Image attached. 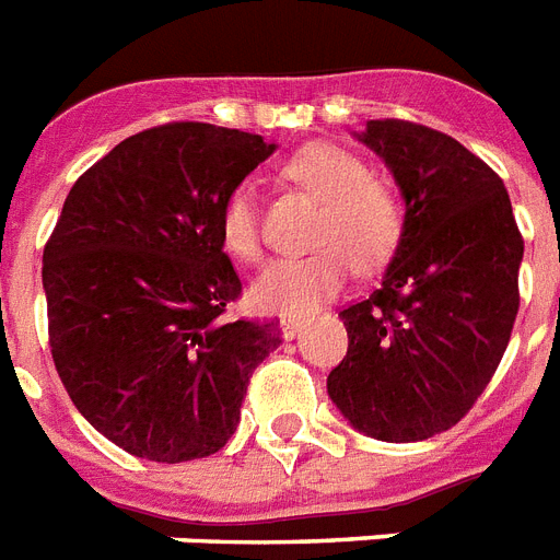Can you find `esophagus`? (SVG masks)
Returning a JSON list of instances; mask_svg holds the SVG:
<instances>
[{"label":"esophagus","mask_w":560,"mask_h":560,"mask_svg":"<svg viewBox=\"0 0 560 560\" xmlns=\"http://www.w3.org/2000/svg\"><path fill=\"white\" fill-rule=\"evenodd\" d=\"M280 329H283L285 340H294V337H298L300 331L306 329V323L300 320V317H285V320L280 323Z\"/></svg>","instance_id":"obj_1"}]
</instances>
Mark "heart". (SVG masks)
<instances>
[{
  "label": "heart",
  "instance_id": "heart-1",
  "mask_svg": "<svg viewBox=\"0 0 560 560\" xmlns=\"http://www.w3.org/2000/svg\"><path fill=\"white\" fill-rule=\"evenodd\" d=\"M285 177L323 200L312 231V254L269 262L252 283V303L275 314H312L343 289L349 269L372 271L389 260L400 240V208L389 188L369 179L363 160L346 148H300ZM220 240L240 260L260 257V223L252 186H237L220 211Z\"/></svg>",
  "mask_w": 560,
  "mask_h": 560
}]
</instances>
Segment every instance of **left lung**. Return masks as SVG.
I'll return each mask as SVG.
<instances>
[{
	"mask_svg": "<svg viewBox=\"0 0 560 560\" xmlns=\"http://www.w3.org/2000/svg\"><path fill=\"white\" fill-rule=\"evenodd\" d=\"M354 137L392 171L404 225L381 285L340 312L349 352L326 389L363 435L427 441L472 409L506 352L524 240L503 179L457 140L404 119Z\"/></svg>",
	"mask_w": 560,
	"mask_h": 560,
	"instance_id": "1",
	"label": "left lung"
}]
</instances>
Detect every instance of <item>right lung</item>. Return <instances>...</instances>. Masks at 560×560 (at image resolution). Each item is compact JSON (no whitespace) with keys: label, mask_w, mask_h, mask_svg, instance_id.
I'll use <instances>...</instances> for the list:
<instances>
[{"label":"right lung","mask_w":560,"mask_h":560,"mask_svg":"<svg viewBox=\"0 0 560 560\" xmlns=\"http://www.w3.org/2000/svg\"><path fill=\"white\" fill-rule=\"evenodd\" d=\"M275 142L208 122L148 128L65 197L42 254L54 366L82 418L156 464L220 452L280 326L223 317L240 277L223 202Z\"/></svg>","instance_id":"1"}]
</instances>
